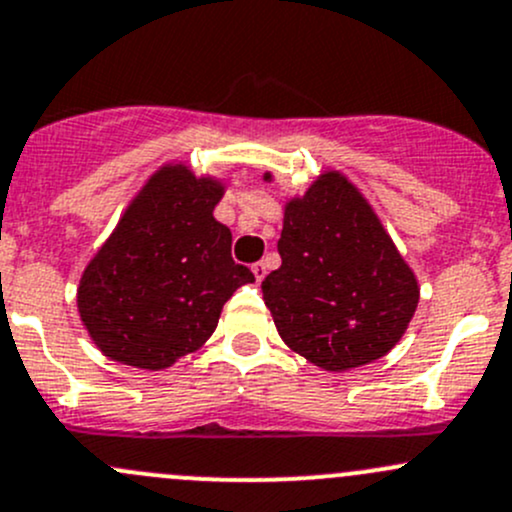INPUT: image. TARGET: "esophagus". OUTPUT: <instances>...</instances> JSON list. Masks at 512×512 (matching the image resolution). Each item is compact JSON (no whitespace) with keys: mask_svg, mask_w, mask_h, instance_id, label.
<instances>
[{"mask_svg":"<svg viewBox=\"0 0 512 512\" xmlns=\"http://www.w3.org/2000/svg\"><path fill=\"white\" fill-rule=\"evenodd\" d=\"M252 274H255L257 282H262V279L267 277V265H265V262H255V265H252Z\"/></svg>","mask_w":512,"mask_h":512,"instance_id":"obj_1","label":"esophagus"}]
</instances>
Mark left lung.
I'll list each match as a JSON object with an SVG mask.
<instances>
[{"mask_svg": "<svg viewBox=\"0 0 512 512\" xmlns=\"http://www.w3.org/2000/svg\"><path fill=\"white\" fill-rule=\"evenodd\" d=\"M272 179V174H265ZM282 267L262 282L282 341L331 373L397 346L417 311V277L373 206L341 171H324L284 206Z\"/></svg>", "mask_w": 512, "mask_h": 512, "instance_id": "obj_1", "label": "left lung"}]
</instances>
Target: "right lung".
Listing matches in <instances>:
<instances>
[{
	"instance_id": "add662e5",
	"label": "right lung",
	"mask_w": 512,
	"mask_h": 512,
	"mask_svg": "<svg viewBox=\"0 0 512 512\" xmlns=\"http://www.w3.org/2000/svg\"><path fill=\"white\" fill-rule=\"evenodd\" d=\"M225 184L164 164L132 198L78 284V314L102 355L164 370L211 338L223 304L255 282L213 218Z\"/></svg>"
}]
</instances>
